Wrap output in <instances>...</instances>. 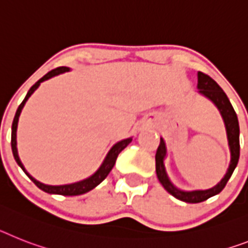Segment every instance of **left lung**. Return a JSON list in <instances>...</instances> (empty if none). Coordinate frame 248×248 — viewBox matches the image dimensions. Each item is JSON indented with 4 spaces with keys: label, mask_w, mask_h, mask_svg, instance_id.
Returning <instances> with one entry per match:
<instances>
[{
    "label": "left lung",
    "mask_w": 248,
    "mask_h": 248,
    "mask_svg": "<svg viewBox=\"0 0 248 248\" xmlns=\"http://www.w3.org/2000/svg\"><path fill=\"white\" fill-rule=\"evenodd\" d=\"M198 92L207 97L209 101H212L216 105V107L219 109L222 118H223L224 126H226L227 131V139H228V146H230L231 151V161L230 166L227 169L226 175L223 179L218 183L216 186L207 190H193V191H184L180 190L170 182L169 176L166 174L165 165H164V159L166 156V145L164 139H160V145L157 147L155 155L156 161V175L159 182L161 183L164 188L166 189L168 193L175 197L179 201L185 202V203H201V202L207 201L208 198H211L213 195L218 194L223 190L226 186L227 182L230 180L231 175L233 170L236 169L238 159H240V124H238V118L234 112L233 107L231 105L230 99L223 92V89L220 88L217 84L216 80L211 78L209 76L204 74V73L198 72Z\"/></svg>",
    "instance_id": "1"
}]
</instances>
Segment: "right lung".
Masks as SVG:
<instances>
[{"label": "right lung", "mask_w": 248, "mask_h": 248, "mask_svg": "<svg viewBox=\"0 0 248 248\" xmlns=\"http://www.w3.org/2000/svg\"><path fill=\"white\" fill-rule=\"evenodd\" d=\"M69 68L68 66H59V68H57V69H53L50 70L49 73H46L45 76L43 77L41 79H39L36 83H35L32 87H31L30 89H29L28 94H26V97H25V99L22 101V103L20 106H18L17 111H16V114H15V118H14V122H12V131H11V147H12V154H14V157L15 160H16V163L18 164V166L21 168L22 170H24V172L26 174V175L29 176V178L34 182V184L36 185L37 188L41 189V190L46 191V193H49V194H59V195H65V197H73V195H80V194H84V193H87V191L92 190L93 188H95L97 185L101 184L103 180H105L106 178H107V175L109 174V171L112 170V168H113L114 163H116V160H117V156L118 154L122 151V150L124 149V147L127 146L128 143L132 141V139H124V140L122 141H118L117 143H114L113 146H112V149L109 150V153L107 154V156H106L105 161L102 163V165L99 166V169L97 170V171L93 174L92 176H89V178L84 179V180H82V182H77V183H73V184H66V185H46V184H43V183L37 182L36 179L32 178V176L29 174L28 171H26V169L24 168V165H22L21 160H20V157H18V154H17V147H16V145H17V142H16V131H17V124H18V117H20V113H21L22 108H24L25 103H26V101H28L29 98H30V95L32 94V93L35 92L37 89V87L40 85L41 82H44V80H47V79L53 78V77L58 76V74H62V73H65V72H69Z\"/></svg>", "instance_id": "obj_1"}]
</instances>
